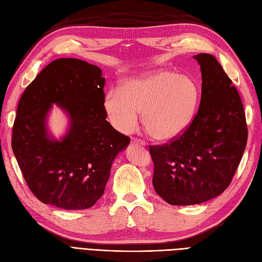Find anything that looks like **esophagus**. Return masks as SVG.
Instances as JSON below:
<instances>
[{"mask_svg": "<svg viewBox=\"0 0 262 262\" xmlns=\"http://www.w3.org/2000/svg\"><path fill=\"white\" fill-rule=\"evenodd\" d=\"M131 142L132 143H134V144H139V145H142V146H145V142L144 141H141V140H139V139H132L131 140Z\"/></svg>", "mask_w": 262, "mask_h": 262, "instance_id": "obj_1", "label": "esophagus"}]
</instances>
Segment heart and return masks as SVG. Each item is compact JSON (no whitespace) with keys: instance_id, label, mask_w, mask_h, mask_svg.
<instances>
[{"instance_id":"1","label":"heart","mask_w":262,"mask_h":262,"mask_svg":"<svg viewBox=\"0 0 262 262\" xmlns=\"http://www.w3.org/2000/svg\"><path fill=\"white\" fill-rule=\"evenodd\" d=\"M200 99L196 83L170 71H155L122 82L120 92L109 91L104 109L110 123L121 133H131L142 123L150 138L171 141L193 121Z\"/></svg>"}]
</instances>
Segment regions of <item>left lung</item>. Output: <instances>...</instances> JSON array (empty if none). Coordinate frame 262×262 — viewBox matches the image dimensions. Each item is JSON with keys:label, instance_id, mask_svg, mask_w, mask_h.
<instances>
[{"label": "left lung", "instance_id": "1", "mask_svg": "<svg viewBox=\"0 0 262 262\" xmlns=\"http://www.w3.org/2000/svg\"><path fill=\"white\" fill-rule=\"evenodd\" d=\"M201 70L198 113L171 143L149 146L156 193L171 205H192L220 195L229 186L247 144L243 102L215 57L193 55Z\"/></svg>", "mask_w": 262, "mask_h": 262}]
</instances>
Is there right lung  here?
<instances>
[{"instance_id": "obj_1", "label": "right lung", "mask_w": 262, "mask_h": 262, "mask_svg": "<svg viewBox=\"0 0 262 262\" xmlns=\"http://www.w3.org/2000/svg\"><path fill=\"white\" fill-rule=\"evenodd\" d=\"M104 85L97 66L61 58L47 66L23 93L12 148L29 189L42 203L84 210L104 194L114 160L130 143L106 120ZM52 104L69 118L67 133L60 140L48 129Z\"/></svg>"}]
</instances>
